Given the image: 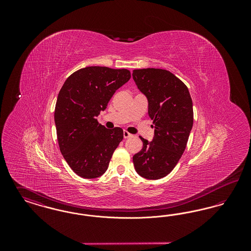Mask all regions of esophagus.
Segmentation results:
<instances>
[{
    "label": "esophagus",
    "instance_id": "34e87169",
    "mask_svg": "<svg viewBox=\"0 0 251 251\" xmlns=\"http://www.w3.org/2000/svg\"><path fill=\"white\" fill-rule=\"evenodd\" d=\"M123 136H124V138H129V137H131V134L127 131H123Z\"/></svg>",
    "mask_w": 251,
    "mask_h": 251
}]
</instances>
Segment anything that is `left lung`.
<instances>
[{
    "instance_id": "1",
    "label": "left lung",
    "mask_w": 251,
    "mask_h": 251,
    "mask_svg": "<svg viewBox=\"0 0 251 251\" xmlns=\"http://www.w3.org/2000/svg\"><path fill=\"white\" fill-rule=\"evenodd\" d=\"M132 78L148 100L154 128L151 141L140 137L143 148L132 157L133 166L145 179H161L172 171L186 148L193 127L191 96L187 86L166 70H134Z\"/></svg>"
}]
</instances>
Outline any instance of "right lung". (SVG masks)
Masks as SVG:
<instances>
[{"label":"right lung","mask_w":251,"mask_h":251,"mask_svg":"<svg viewBox=\"0 0 251 251\" xmlns=\"http://www.w3.org/2000/svg\"><path fill=\"white\" fill-rule=\"evenodd\" d=\"M130 78L131 72L125 69L86 67L63 84L54 110L57 140L62 155L78 176L95 179L107 170L123 130L106 129L97 117Z\"/></svg>","instance_id":"add662e5"}]
</instances>
